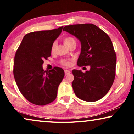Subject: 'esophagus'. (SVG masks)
<instances>
[{
    "mask_svg": "<svg viewBox=\"0 0 134 134\" xmlns=\"http://www.w3.org/2000/svg\"><path fill=\"white\" fill-rule=\"evenodd\" d=\"M64 72H65V76L69 75V74L70 73V72H71V71H70V70H65V71H64Z\"/></svg>",
    "mask_w": 134,
    "mask_h": 134,
    "instance_id": "34e87169",
    "label": "esophagus"
}]
</instances>
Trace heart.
Masks as SVG:
<instances>
[{"instance_id":"1","label":"heart","mask_w":134,"mask_h":134,"mask_svg":"<svg viewBox=\"0 0 134 134\" xmlns=\"http://www.w3.org/2000/svg\"><path fill=\"white\" fill-rule=\"evenodd\" d=\"M73 42H75V40H74V38H72L71 37H65L64 39V43L66 46H68L69 44H70L71 43ZM56 47H57V42H54L51 45V51L52 53H54V51L55 50ZM62 64L63 65H65V66H69L70 65V63L69 62H67V61H63L62 62Z\"/></svg>"}]
</instances>
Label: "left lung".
<instances>
[{"mask_svg":"<svg viewBox=\"0 0 134 134\" xmlns=\"http://www.w3.org/2000/svg\"><path fill=\"white\" fill-rule=\"evenodd\" d=\"M81 43L79 66L89 65V71H72V89L76 96L86 102H96L110 90L114 81L116 57L109 37L92 24L68 25L63 28Z\"/></svg>","mask_w":134,"mask_h":134,"instance_id":"8db88e82","label":"left lung"}]
</instances>
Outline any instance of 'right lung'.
Instances as JSON below:
<instances>
[{
  "mask_svg": "<svg viewBox=\"0 0 134 134\" xmlns=\"http://www.w3.org/2000/svg\"><path fill=\"white\" fill-rule=\"evenodd\" d=\"M63 28L27 34L16 52L13 65L15 81L22 94L35 105L43 106L53 102L64 77L62 68L55 67L44 71L42 67L43 60L51 56V45Z\"/></svg>",
  "mask_w": 134,
  "mask_h": 134,
  "instance_id": "add662e5",
  "label": "right lung"
}]
</instances>
